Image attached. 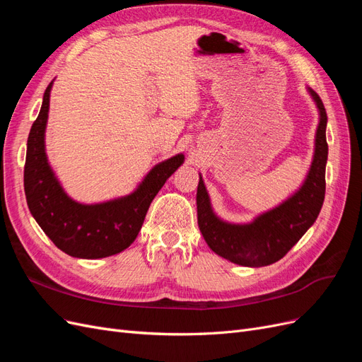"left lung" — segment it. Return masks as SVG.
I'll use <instances>...</instances> for the list:
<instances>
[{"label": "left lung", "mask_w": 362, "mask_h": 362, "mask_svg": "<svg viewBox=\"0 0 362 362\" xmlns=\"http://www.w3.org/2000/svg\"><path fill=\"white\" fill-rule=\"evenodd\" d=\"M320 110L315 152L308 177L302 187L279 206L261 214L247 225L222 222L211 210L202 178L198 184V225L206 245L222 258L247 267H264L286 257L315 222L325 201V170L327 161V116L320 96L310 89Z\"/></svg>", "instance_id": "left-lung-1"}]
</instances>
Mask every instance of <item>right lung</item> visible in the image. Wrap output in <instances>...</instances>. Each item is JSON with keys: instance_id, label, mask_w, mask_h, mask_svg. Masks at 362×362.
Listing matches in <instances>:
<instances>
[{"instance_id": "add662e5", "label": "right lung", "mask_w": 362, "mask_h": 362, "mask_svg": "<svg viewBox=\"0 0 362 362\" xmlns=\"http://www.w3.org/2000/svg\"><path fill=\"white\" fill-rule=\"evenodd\" d=\"M52 81L43 93L37 119L33 122L24 166L25 198L33 217L51 242L76 258H104L119 254L134 242L148 208L184 156L178 154L152 169L140 187L122 199L96 205L72 201L63 192L47 161L45 127Z\"/></svg>"}]
</instances>
